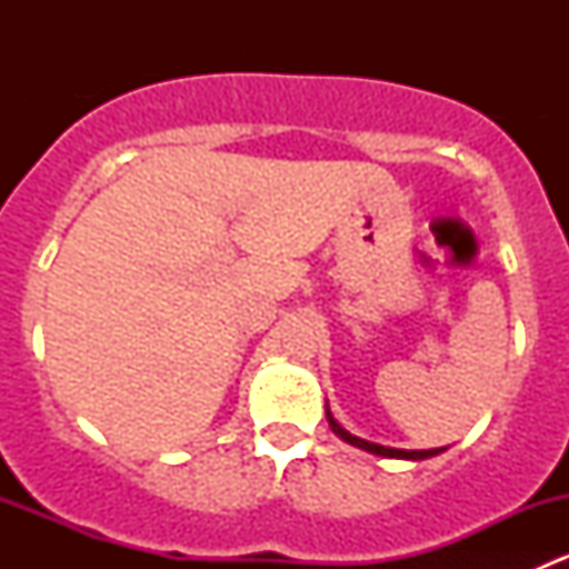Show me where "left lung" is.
I'll return each instance as SVG.
<instances>
[{
	"label": "left lung",
	"instance_id": "obj_1",
	"mask_svg": "<svg viewBox=\"0 0 569 569\" xmlns=\"http://www.w3.org/2000/svg\"><path fill=\"white\" fill-rule=\"evenodd\" d=\"M325 416H327V423H330L332 432L338 435V438L343 440V443L349 446H358V449L369 451V455H377V457H396V460H427V457H435L440 455V449H427V451H405V449H388V446H377V443H369V440L363 438H355V435H349L347 429L341 427V423L332 418L330 407H325Z\"/></svg>",
	"mask_w": 569,
	"mask_h": 569
}]
</instances>
